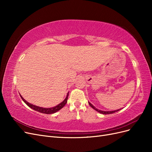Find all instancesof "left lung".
<instances>
[{
    "mask_svg": "<svg viewBox=\"0 0 152 152\" xmlns=\"http://www.w3.org/2000/svg\"><path fill=\"white\" fill-rule=\"evenodd\" d=\"M88 103H89V105L91 106V107L92 108H93L94 110H95L96 112H99V113H100L104 114V115L112 114V113H115V112L119 111V110H120L121 109H121L116 110H113V111H103V110H99V109H98V108H96L94 107V106H93L90 102H88Z\"/></svg>",
    "mask_w": 152,
    "mask_h": 152,
    "instance_id": "8db88e82",
    "label": "left lung"
}]
</instances>
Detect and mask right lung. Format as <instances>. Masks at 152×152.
Instances as JSON below:
<instances>
[{"instance_id": "1", "label": "right lung", "mask_w": 152, "mask_h": 152, "mask_svg": "<svg viewBox=\"0 0 152 152\" xmlns=\"http://www.w3.org/2000/svg\"><path fill=\"white\" fill-rule=\"evenodd\" d=\"M21 99H23V101L25 103V104H27V106H28L30 108H31V109H33L37 112H39L40 113H45V114H52V113H54L57 112L58 111H59V110H61L64 106L66 104V103H67V100H68V93L66 95V98L64 99L63 102H62L61 103H59V104L56 105V107H53V108H42V107H39L38 106H35L34 104H32L31 103H29L28 102H27L25 99H24V98L22 97V96L20 95Z\"/></svg>"}]
</instances>
